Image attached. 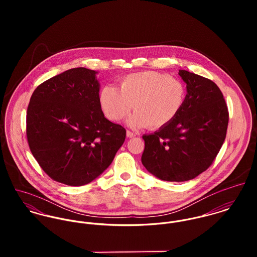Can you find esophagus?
<instances>
[{
  "mask_svg": "<svg viewBox=\"0 0 257 257\" xmlns=\"http://www.w3.org/2000/svg\"><path fill=\"white\" fill-rule=\"evenodd\" d=\"M126 137L130 138V139H132V138H135V137H136V134H134V133L131 132V131H126Z\"/></svg>",
  "mask_w": 257,
  "mask_h": 257,
  "instance_id": "34e87169",
  "label": "esophagus"
}]
</instances>
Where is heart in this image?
Listing matches in <instances>:
<instances>
[{
	"mask_svg": "<svg viewBox=\"0 0 257 257\" xmlns=\"http://www.w3.org/2000/svg\"><path fill=\"white\" fill-rule=\"evenodd\" d=\"M186 96V86L180 80L167 74L145 71L123 77L118 89L110 85L103 87L99 102L111 120L122 119L135 107L136 111L126 119V124L135 128L147 125L157 130L166 126L177 116Z\"/></svg>",
	"mask_w": 257,
	"mask_h": 257,
	"instance_id": "heart-1",
	"label": "heart"
}]
</instances>
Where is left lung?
Here are the masks:
<instances>
[{
	"label": "left lung",
	"mask_w": 257,
	"mask_h": 257,
	"mask_svg": "<svg viewBox=\"0 0 257 257\" xmlns=\"http://www.w3.org/2000/svg\"><path fill=\"white\" fill-rule=\"evenodd\" d=\"M187 96L182 110L166 126L144 135L142 162L163 181L183 182L206 171L222 146L228 110L220 88L211 80L179 70Z\"/></svg>",
	"instance_id": "8db88e82"
}]
</instances>
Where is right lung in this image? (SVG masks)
<instances>
[{"label":"right lung","mask_w":257,"mask_h":257,"mask_svg":"<svg viewBox=\"0 0 257 257\" xmlns=\"http://www.w3.org/2000/svg\"><path fill=\"white\" fill-rule=\"evenodd\" d=\"M98 72L78 67L40 84L27 112L31 151L53 180L82 186L98 178L125 140V130L105 117Z\"/></svg>","instance_id":"obj_1"}]
</instances>
